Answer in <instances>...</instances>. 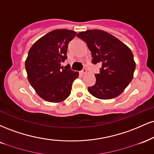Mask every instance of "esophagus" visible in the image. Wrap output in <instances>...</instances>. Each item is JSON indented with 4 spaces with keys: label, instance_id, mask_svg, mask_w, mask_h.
Listing matches in <instances>:
<instances>
[{
    "label": "esophagus",
    "instance_id": "34e87169",
    "mask_svg": "<svg viewBox=\"0 0 154 154\" xmlns=\"http://www.w3.org/2000/svg\"><path fill=\"white\" fill-rule=\"evenodd\" d=\"M86 73H87V69H86L85 68L83 69L82 70V71L80 72V74H81V75H85V74H86Z\"/></svg>",
    "mask_w": 154,
    "mask_h": 154
}]
</instances>
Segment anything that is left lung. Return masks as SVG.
<instances>
[{
    "instance_id": "1",
    "label": "left lung",
    "mask_w": 154,
    "mask_h": 154,
    "mask_svg": "<svg viewBox=\"0 0 154 154\" xmlns=\"http://www.w3.org/2000/svg\"><path fill=\"white\" fill-rule=\"evenodd\" d=\"M77 36L87 43L91 51L92 63H101L95 74V84L88 88L92 95L99 99H111L121 94L131 82L135 62L131 50L119 39L106 32L90 29Z\"/></svg>"
}]
</instances>
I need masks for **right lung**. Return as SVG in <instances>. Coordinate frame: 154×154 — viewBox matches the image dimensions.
Instances as JSON below:
<instances>
[{
  "label": "right lung",
  "mask_w": 154,
  "mask_h": 154,
  "mask_svg": "<svg viewBox=\"0 0 154 154\" xmlns=\"http://www.w3.org/2000/svg\"><path fill=\"white\" fill-rule=\"evenodd\" d=\"M77 32L69 29H55L37 40L29 49L25 61L27 78L40 98L59 103L71 93L72 82L79 76L61 63L67 59L68 44Z\"/></svg>",
  "instance_id": "1"
}]
</instances>
